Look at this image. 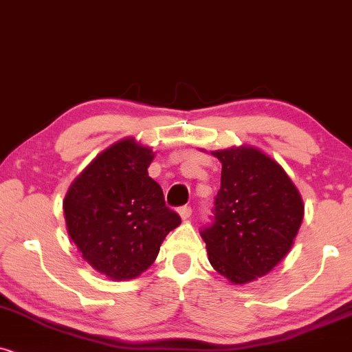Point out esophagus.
<instances>
[{
  "instance_id": "34e87169",
  "label": "esophagus",
  "mask_w": 352,
  "mask_h": 352,
  "mask_svg": "<svg viewBox=\"0 0 352 352\" xmlns=\"http://www.w3.org/2000/svg\"><path fill=\"white\" fill-rule=\"evenodd\" d=\"M179 215H181V219L183 220H186V219H189L190 217V214H192V209H190L189 206H183V207H179Z\"/></svg>"
}]
</instances>
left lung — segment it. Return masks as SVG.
<instances>
[{
	"instance_id": "obj_1",
	"label": "left lung",
	"mask_w": 352,
	"mask_h": 352,
	"mask_svg": "<svg viewBox=\"0 0 352 352\" xmlns=\"http://www.w3.org/2000/svg\"><path fill=\"white\" fill-rule=\"evenodd\" d=\"M222 163L215 217L201 232L212 267L232 284L271 272L292 248L303 220L297 186L256 146L210 151Z\"/></svg>"
}]
</instances>
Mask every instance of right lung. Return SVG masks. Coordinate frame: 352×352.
<instances>
[{"label":"right lung","mask_w":352,"mask_h":352,"mask_svg":"<svg viewBox=\"0 0 352 352\" xmlns=\"http://www.w3.org/2000/svg\"><path fill=\"white\" fill-rule=\"evenodd\" d=\"M153 158L151 146L122 138L101 151L65 194L68 236L85 261L112 280L146 271L168 233L181 223L148 176Z\"/></svg>","instance_id":"1"}]
</instances>
